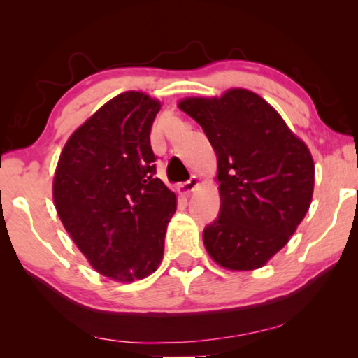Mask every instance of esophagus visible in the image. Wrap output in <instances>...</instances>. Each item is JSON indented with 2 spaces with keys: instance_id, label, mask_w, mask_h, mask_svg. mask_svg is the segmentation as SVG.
<instances>
[{
  "instance_id": "esophagus-1",
  "label": "esophagus",
  "mask_w": 358,
  "mask_h": 358,
  "mask_svg": "<svg viewBox=\"0 0 358 358\" xmlns=\"http://www.w3.org/2000/svg\"><path fill=\"white\" fill-rule=\"evenodd\" d=\"M199 185H200V179L197 178V176H192V178L187 180V182L180 184L178 190H179V194H182V195H190L195 189L199 187Z\"/></svg>"
}]
</instances>
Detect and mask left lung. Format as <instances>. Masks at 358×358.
Segmentation results:
<instances>
[{"instance_id":"8db88e82","label":"left lung","mask_w":358,"mask_h":358,"mask_svg":"<svg viewBox=\"0 0 358 358\" xmlns=\"http://www.w3.org/2000/svg\"><path fill=\"white\" fill-rule=\"evenodd\" d=\"M178 107L202 127L218 159L222 212L203 229L205 249L227 271L264 267L311 205L310 148L266 99L244 87L184 97Z\"/></svg>"}]
</instances>
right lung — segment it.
Returning a JSON list of instances; mask_svg holds the SVG:
<instances>
[{"instance_id":"1","label":"right lung","mask_w":358,"mask_h":358,"mask_svg":"<svg viewBox=\"0 0 358 358\" xmlns=\"http://www.w3.org/2000/svg\"><path fill=\"white\" fill-rule=\"evenodd\" d=\"M161 102L125 91L70 135L53 174V203L91 267L143 280L159 267L178 199L156 178L150 131Z\"/></svg>"}]
</instances>
